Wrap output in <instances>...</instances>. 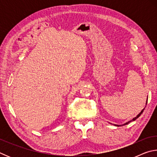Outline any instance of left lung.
Here are the masks:
<instances>
[{
	"instance_id": "left-lung-1",
	"label": "left lung",
	"mask_w": 157,
	"mask_h": 157,
	"mask_svg": "<svg viewBox=\"0 0 157 157\" xmlns=\"http://www.w3.org/2000/svg\"><path fill=\"white\" fill-rule=\"evenodd\" d=\"M146 104H147V102H146ZM143 110H144V109H143L141 111H140V113L139 114V115H137V116L136 117H135V118H133L132 119V121H129V122H127V123H126L125 124H123V125H125V124H128V123H130V122H132V121H135V120H136V119L138 118H139V117L140 116V115H141V113H143ZM115 125H116V124H115ZM116 126H118V125H116Z\"/></svg>"
}]
</instances>
